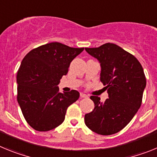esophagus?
Here are the masks:
<instances>
[{"mask_svg": "<svg viewBox=\"0 0 157 157\" xmlns=\"http://www.w3.org/2000/svg\"><path fill=\"white\" fill-rule=\"evenodd\" d=\"M80 97H81L82 98H88V95H86V94H85V93H80Z\"/></svg>", "mask_w": 157, "mask_h": 157, "instance_id": "esophagus-1", "label": "esophagus"}]
</instances>
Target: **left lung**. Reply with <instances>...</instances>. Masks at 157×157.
<instances>
[{
	"label": "left lung",
	"instance_id": "left-lung-1",
	"mask_svg": "<svg viewBox=\"0 0 157 157\" xmlns=\"http://www.w3.org/2000/svg\"><path fill=\"white\" fill-rule=\"evenodd\" d=\"M85 49L99 60L101 82L109 94L105 102L91 96L94 109L85 115L86 125L98 134H114L130 123L141 107L146 86L143 68L135 56L113 43Z\"/></svg>",
	"mask_w": 157,
	"mask_h": 157
}]
</instances>
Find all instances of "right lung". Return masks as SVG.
Listing matches in <instances>:
<instances>
[{
  "mask_svg": "<svg viewBox=\"0 0 157 157\" xmlns=\"http://www.w3.org/2000/svg\"><path fill=\"white\" fill-rule=\"evenodd\" d=\"M83 50L51 42L32 49L23 58L16 75L17 101L33 129L56 128L64 120L67 108L78 99L77 90L62 94L57 86L71 62Z\"/></svg>",
  "mask_w": 157,
  "mask_h": 157,
  "instance_id": "1",
  "label": "right lung"
}]
</instances>
